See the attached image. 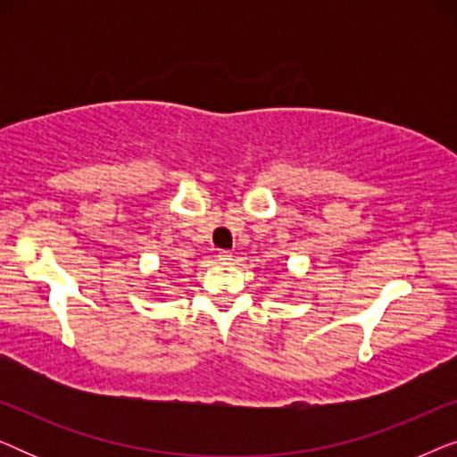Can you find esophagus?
<instances>
[{"instance_id": "1", "label": "esophagus", "mask_w": 457, "mask_h": 457, "mask_svg": "<svg viewBox=\"0 0 457 457\" xmlns=\"http://www.w3.org/2000/svg\"><path fill=\"white\" fill-rule=\"evenodd\" d=\"M216 258H218V260H220V262H222V264H228V262H230V260H233V253H230V252H218V255H216Z\"/></svg>"}]
</instances>
